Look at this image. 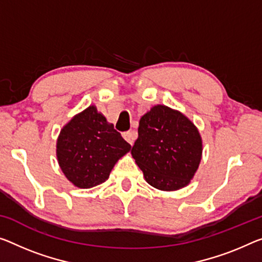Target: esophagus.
Wrapping results in <instances>:
<instances>
[{"label": "esophagus", "instance_id": "esophagus-1", "mask_svg": "<svg viewBox=\"0 0 262 262\" xmlns=\"http://www.w3.org/2000/svg\"><path fill=\"white\" fill-rule=\"evenodd\" d=\"M137 132L135 131V130H130V131H125V132H123V137H124V139L126 140V142L128 143V144H134L135 143V140H136V138H137Z\"/></svg>", "mask_w": 262, "mask_h": 262}]
</instances>
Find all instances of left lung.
<instances>
[{
  "instance_id": "1",
  "label": "left lung",
  "mask_w": 262,
  "mask_h": 262,
  "mask_svg": "<svg viewBox=\"0 0 262 262\" xmlns=\"http://www.w3.org/2000/svg\"><path fill=\"white\" fill-rule=\"evenodd\" d=\"M203 144L196 127L183 114L156 105L139 120L131 155L146 182L173 191L190 183L199 166Z\"/></svg>"
}]
</instances>
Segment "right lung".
Here are the masks:
<instances>
[{"label":"right lung","instance_id":"add662e5","mask_svg":"<svg viewBox=\"0 0 262 262\" xmlns=\"http://www.w3.org/2000/svg\"><path fill=\"white\" fill-rule=\"evenodd\" d=\"M131 150L114 124L89 106L62 128L57 159L68 179L80 188L105 182L117 160Z\"/></svg>","mask_w":262,"mask_h":262}]
</instances>
